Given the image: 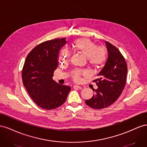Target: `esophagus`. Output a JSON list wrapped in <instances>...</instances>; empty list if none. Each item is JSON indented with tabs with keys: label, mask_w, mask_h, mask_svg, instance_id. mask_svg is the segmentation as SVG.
<instances>
[{
	"label": "esophagus",
	"mask_w": 147,
	"mask_h": 147,
	"mask_svg": "<svg viewBox=\"0 0 147 147\" xmlns=\"http://www.w3.org/2000/svg\"><path fill=\"white\" fill-rule=\"evenodd\" d=\"M73 88L74 89H81L82 87L81 86H77V85H74L73 86Z\"/></svg>",
	"instance_id": "esophagus-1"
}]
</instances>
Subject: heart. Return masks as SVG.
<instances>
[{
  "label": "heart",
  "instance_id": "obj_1",
  "mask_svg": "<svg viewBox=\"0 0 147 147\" xmlns=\"http://www.w3.org/2000/svg\"><path fill=\"white\" fill-rule=\"evenodd\" d=\"M75 50L81 53L82 55L87 58L89 63L95 67H98L104 64L107 58V50L103 47H97L94 42L89 39H80L75 40L73 44ZM69 53L66 50H62L59 57L60 62L65 61L69 57ZM87 75V71H75L73 74L74 81L80 80L81 75Z\"/></svg>",
  "mask_w": 147,
  "mask_h": 147
}]
</instances>
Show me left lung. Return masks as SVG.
Returning a JSON list of instances; mask_svg holds the SVG:
<instances>
[{
    "instance_id": "left-lung-1",
    "label": "left lung",
    "mask_w": 147,
    "mask_h": 147,
    "mask_svg": "<svg viewBox=\"0 0 147 147\" xmlns=\"http://www.w3.org/2000/svg\"><path fill=\"white\" fill-rule=\"evenodd\" d=\"M108 59L97 74L98 89L93 90L95 94L85 101L87 105L94 109H103L110 106L119 98L126 82L127 67L124 57L115 46L106 41Z\"/></svg>"
}]
</instances>
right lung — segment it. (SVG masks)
Instances as JSON below:
<instances>
[{"label": "right lung", "instance_id": "right-lung-1", "mask_svg": "<svg viewBox=\"0 0 147 147\" xmlns=\"http://www.w3.org/2000/svg\"><path fill=\"white\" fill-rule=\"evenodd\" d=\"M66 44V38L44 42L29 53L22 70V80L28 94L37 105L52 110L66 101L71 90L53 79L58 65L59 52Z\"/></svg>", "mask_w": 147, "mask_h": 147}]
</instances>
